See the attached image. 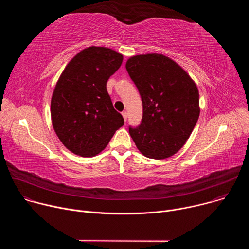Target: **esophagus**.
<instances>
[{"instance_id":"1","label":"esophagus","mask_w":249,"mask_h":249,"mask_svg":"<svg viewBox=\"0 0 249 249\" xmlns=\"http://www.w3.org/2000/svg\"><path fill=\"white\" fill-rule=\"evenodd\" d=\"M122 115H123V118H124V120L126 121V120H127V118H128V113H127L126 111H123V112H122Z\"/></svg>"}]
</instances>
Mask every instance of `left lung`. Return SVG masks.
I'll return each mask as SVG.
<instances>
[{"instance_id":"left-lung-1","label":"left lung","mask_w":249,"mask_h":249,"mask_svg":"<svg viewBox=\"0 0 249 249\" xmlns=\"http://www.w3.org/2000/svg\"><path fill=\"white\" fill-rule=\"evenodd\" d=\"M143 104V117L129 133L145 157L163 160L178 152L200 114L199 91L185 71L161 54L137 55L126 63Z\"/></svg>"}]
</instances>
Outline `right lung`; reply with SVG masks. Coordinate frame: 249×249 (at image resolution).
I'll list each match as a JSON object with an SVG mask.
<instances>
[{
  "mask_svg": "<svg viewBox=\"0 0 249 249\" xmlns=\"http://www.w3.org/2000/svg\"><path fill=\"white\" fill-rule=\"evenodd\" d=\"M122 61L123 56L112 49L91 46L63 71L51 99V119L58 138L72 153L99 154L123 126L124 119L106 89Z\"/></svg>",
  "mask_w": 249,
  "mask_h": 249,
  "instance_id": "1",
  "label": "right lung"
}]
</instances>
